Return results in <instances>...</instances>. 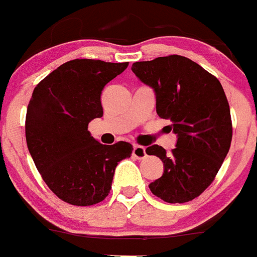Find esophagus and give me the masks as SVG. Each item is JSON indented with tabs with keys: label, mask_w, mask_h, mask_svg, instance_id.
I'll return each instance as SVG.
<instances>
[{
	"label": "esophagus",
	"mask_w": 257,
	"mask_h": 257,
	"mask_svg": "<svg viewBox=\"0 0 257 257\" xmlns=\"http://www.w3.org/2000/svg\"><path fill=\"white\" fill-rule=\"evenodd\" d=\"M133 155L135 156L136 159H140V160H141V159L146 158L145 148H144V146H140V145H134Z\"/></svg>",
	"instance_id": "obj_1"
}]
</instances>
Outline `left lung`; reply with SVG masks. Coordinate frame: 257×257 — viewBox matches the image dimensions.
Wrapping results in <instances>:
<instances>
[{
	"mask_svg": "<svg viewBox=\"0 0 257 257\" xmlns=\"http://www.w3.org/2000/svg\"><path fill=\"white\" fill-rule=\"evenodd\" d=\"M131 69L153 88L156 113L169 119L178 136L170 154L159 145L146 149L164 163L163 175L149 188L168 203L189 202L211 185L231 146V112L223 88L214 75L182 55L136 62Z\"/></svg>",
	"mask_w": 257,
	"mask_h": 257,
	"instance_id": "8db88e82",
	"label": "left lung"
}]
</instances>
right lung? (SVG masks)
<instances>
[{
  "instance_id": "1",
  "label": "right lung",
  "mask_w": 257,
  "mask_h": 257,
  "mask_svg": "<svg viewBox=\"0 0 257 257\" xmlns=\"http://www.w3.org/2000/svg\"><path fill=\"white\" fill-rule=\"evenodd\" d=\"M128 63L74 59L35 87L26 112L28 149L51 192L73 206H92L108 195L117 164L133 145H103L88 123L103 116L101 93Z\"/></svg>"
}]
</instances>
